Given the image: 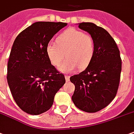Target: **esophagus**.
<instances>
[{"label": "esophagus", "mask_w": 134, "mask_h": 134, "mask_svg": "<svg viewBox=\"0 0 134 134\" xmlns=\"http://www.w3.org/2000/svg\"><path fill=\"white\" fill-rule=\"evenodd\" d=\"M70 75H65V79H66V81H70Z\"/></svg>", "instance_id": "esophagus-1"}]
</instances>
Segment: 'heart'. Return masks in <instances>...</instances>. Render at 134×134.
I'll return each mask as SVG.
<instances>
[{
	"label": "heart",
	"instance_id": "1",
	"mask_svg": "<svg viewBox=\"0 0 134 134\" xmlns=\"http://www.w3.org/2000/svg\"><path fill=\"white\" fill-rule=\"evenodd\" d=\"M95 51V42L92 36L75 29H68L56 38L55 43H50L46 48L48 59L59 70L70 72L78 67L83 70L90 64Z\"/></svg>",
	"mask_w": 134,
	"mask_h": 134
}]
</instances>
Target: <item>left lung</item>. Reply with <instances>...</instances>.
I'll return each mask as SVG.
<instances>
[{"label":"left lung","instance_id":"left-lung-1","mask_svg":"<svg viewBox=\"0 0 134 134\" xmlns=\"http://www.w3.org/2000/svg\"><path fill=\"white\" fill-rule=\"evenodd\" d=\"M95 42V51L86 70L70 77L75 84L72 100L77 108L94 113L104 109L117 95L122 60L117 43L109 32L92 23H79Z\"/></svg>","mask_w":134,"mask_h":134}]
</instances>
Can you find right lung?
<instances>
[{"label":"right lung","mask_w":134,"mask_h":134,"mask_svg":"<svg viewBox=\"0 0 134 134\" xmlns=\"http://www.w3.org/2000/svg\"><path fill=\"white\" fill-rule=\"evenodd\" d=\"M67 23L36 22L14 42L7 65V81L14 101L23 111L37 115L51 108L55 93L65 83L63 73L48 59L46 48Z\"/></svg>","instance_id":"right-lung-1"}]
</instances>
